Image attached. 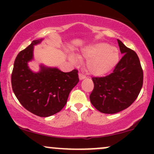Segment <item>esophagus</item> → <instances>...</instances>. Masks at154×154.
Here are the masks:
<instances>
[{
    "label": "esophagus",
    "mask_w": 154,
    "mask_h": 154,
    "mask_svg": "<svg viewBox=\"0 0 154 154\" xmlns=\"http://www.w3.org/2000/svg\"><path fill=\"white\" fill-rule=\"evenodd\" d=\"M85 78H86V77L84 75H82V74H81V73L79 74V80H82V79H85Z\"/></svg>",
    "instance_id": "1"
}]
</instances>
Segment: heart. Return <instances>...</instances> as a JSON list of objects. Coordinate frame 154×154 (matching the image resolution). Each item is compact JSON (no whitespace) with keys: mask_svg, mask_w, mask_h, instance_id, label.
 <instances>
[{"mask_svg":"<svg viewBox=\"0 0 154 154\" xmlns=\"http://www.w3.org/2000/svg\"><path fill=\"white\" fill-rule=\"evenodd\" d=\"M80 59L87 60L86 69L90 75L95 77H103L114 69L119 61L117 49L106 43H98L85 47L79 55ZM73 63L79 62L75 55H69Z\"/></svg>","mask_w":154,"mask_h":154,"instance_id":"1","label":"heart"}]
</instances>
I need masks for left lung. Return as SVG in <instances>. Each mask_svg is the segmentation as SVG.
<instances>
[{
    "label": "left lung",
    "instance_id": "obj_1",
    "mask_svg": "<svg viewBox=\"0 0 154 154\" xmlns=\"http://www.w3.org/2000/svg\"><path fill=\"white\" fill-rule=\"evenodd\" d=\"M122 58L113 73L106 77H93L94 88L90 100L97 110L116 114L135 101L143 86V72L137 55L117 40Z\"/></svg>",
    "mask_w": 154,
    "mask_h": 154
}]
</instances>
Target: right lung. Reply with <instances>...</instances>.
<instances>
[{"label":"right lung","mask_w":154,"mask_h":154,"mask_svg":"<svg viewBox=\"0 0 154 154\" xmlns=\"http://www.w3.org/2000/svg\"><path fill=\"white\" fill-rule=\"evenodd\" d=\"M43 39L33 40L16 58L11 75L14 93L26 110L47 117L59 112L66 105L69 95L79 82L78 71L63 72L57 67L40 65L38 72L29 68L34 60V46Z\"/></svg>","instance_id":"right-lung-1"}]
</instances>
